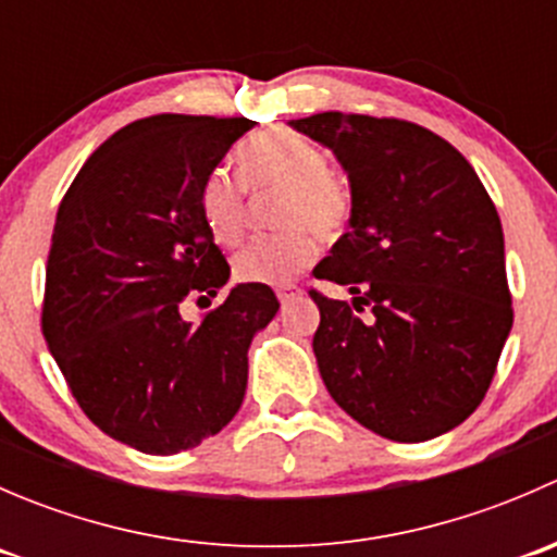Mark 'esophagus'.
Returning <instances> with one entry per match:
<instances>
[{
    "instance_id": "obj_1",
    "label": "esophagus",
    "mask_w": 557,
    "mask_h": 557,
    "mask_svg": "<svg viewBox=\"0 0 557 557\" xmlns=\"http://www.w3.org/2000/svg\"><path fill=\"white\" fill-rule=\"evenodd\" d=\"M299 294H301L299 285H294V283L277 285V299H280V305H288V301H294Z\"/></svg>"
}]
</instances>
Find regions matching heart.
I'll list each match as a JSON object with an SVG mask.
<instances>
[{"mask_svg": "<svg viewBox=\"0 0 557 557\" xmlns=\"http://www.w3.org/2000/svg\"><path fill=\"white\" fill-rule=\"evenodd\" d=\"M247 190L283 188L277 223L283 232L252 239L234 256L239 283L285 285L318 252L320 237L334 243L352 221V194L334 172L329 153L299 134H263L237 156ZM226 170H215L199 190V215L218 245L232 247L245 234V189Z\"/></svg>", "mask_w": 557, "mask_h": 557, "instance_id": "obj_1", "label": "heart"}]
</instances>
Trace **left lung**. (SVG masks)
<instances>
[{
    "mask_svg": "<svg viewBox=\"0 0 557 557\" xmlns=\"http://www.w3.org/2000/svg\"><path fill=\"white\" fill-rule=\"evenodd\" d=\"M290 126L334 150L352 194L350 232L312 272L352 294L350 307L310 290L320 377L385 440L447 434L480 407L512 331L504 232L485 185L418 123L318 112Z\"/></svg>",
    "mask_w": 557,
    "mask_h": 557,
    "instance_id": "1",
    "label": "left lung"
}]
</instances>
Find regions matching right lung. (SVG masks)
<instances>
[{"mask_svg":"<svg viewBox=\"0 0 557 557\" xmlns=\"http://www.w3.org/2000/svg\"><path fill=\"white\" fill-rule=\"evenodd\" d=\"M252 126L172 112L128 123L55 212L45 342L88 420L139 453L190 450L237 414L247 347L280 310L269 285L239 283L196 325L180 314L228 283L199 190Z\"/></svg>","mask_w":557,"mask_h":557,"instance_id":"1","label":"right lung"}]
</instances>
